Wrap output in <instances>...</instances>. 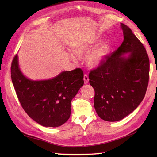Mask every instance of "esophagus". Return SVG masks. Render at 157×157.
I'll return each mask as SVG.
<instances>
[{
	"instance_id": "esophagus-1",
	"label": "esophagus",
	"mask_w": 157,
	"mask_h": 157,
	"mask_svg": "<svg viewBox=\"0 0 157 157\" xmlns=\"http://www.w3.org/2000/svg\"><path fill=\"white\" fill-rule=\"evenodd\" d=\"M84 83H85V84L88 83V81H89L88 76L86 74H84Z\"/></svg>"
}]
</instances>
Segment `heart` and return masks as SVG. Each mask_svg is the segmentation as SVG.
I'll return each mask as SVG.
<instances>
[{
  "label": "heart",
  "instance_id": "heart-1",
  "mask_svg": "<svg viewBox=\"0 0 157 157\" xmlns=\"http://www.w3.org/2000/svg\"><path fill=\"white\" fill-rule=\"evenodd\" d=\"M99 40V38L98 35L84 37L73 46V52L78 56H83L90 52L86 58V63L92 67H98L104 62L111 50V43L107 41L92 51L98 44ZM70 57L73 61H77V58L73 54H71Z\"/></svg>",
  "mask_w": 157,
  "mask_h": 157
}]
</instances>
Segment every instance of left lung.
<instances>
[{
  "mask_svg": "<svg viewBox=\"0 0 157 157\" xmlns=\"http://www.w3.org/2000/svg\"><path fill=\"white\" fill-rule=\"evenodd\" d=\"M124 40L104 62L90 71L94 105L101 119L122 120L138 107L148 86L149 59L143 44L130 28L121 23ZM129 53L128 57L124 56Z\"/></svg>",
  "mask_w": 157,
  "mask_h": 157,
  "instance_id": "1",
  "label": "left lung"
}]
</instances>
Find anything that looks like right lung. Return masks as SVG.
Here are the masks:
<instances>
[{
    "mask_svg": "<svg viewBox=\"0 0 157 157\" xmlns=\"http://www.w3.org/2000/svg\"><path fill=\"white\" fill-rule=\"evenodd\" d=\"M83 71L77 68L50 80L34 81L21 72L17 54L11 65L12 83L23 110L46 127H58L67 121L71 100L83 86Z\"/></svg>",
    "mask_w": 157,
    "mask_h": 157,
    "instance_id": "obj_1",
    "label": "right lung"
}]
</instances>
